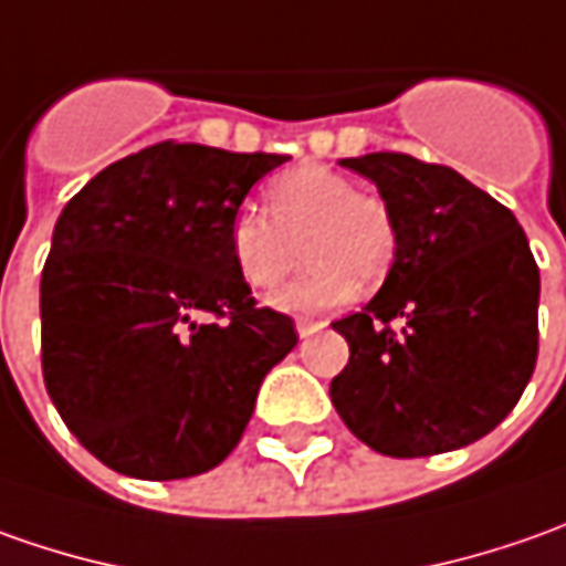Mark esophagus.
<instances>
[{
  "label": "esophagus",
  "instance_id": "obj_1",
  "mask_svg": "<svg viewBox=\"0 0 566 566\" xmlns=\"http://www.w3.org/2000/svg\"><path fill=\"white\" fill-rule=\"evenodd\" d=\"M319 328H322V322H316V319H297V335H301V338H310V335H316Z\"/></svg>",
  "mask_w": 566,
  "mask_h": 566
}]
</instances>
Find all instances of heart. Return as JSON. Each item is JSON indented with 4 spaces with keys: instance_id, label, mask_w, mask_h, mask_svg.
Instances as JSON below:
<instances>
[{
    "instance_id": "obj_1",
    "label": "heart",
    "mask_w": 566,
    "mask_h": 566,
    "mask_svg": "<svg viewBox=\"0 0 566 566\" xmlns=\"http://www.w3.org/2000/svg\"><path fill=\"white\" fill-rule=\"evenodd\" d=\"M263 212L244 209L228 231L231 260L260 294L301 263V244L313 260L279 303L291 310L335 306L357 282L379 284L398 256V224L379 193L357 190L332 168L303 163L275 175L263 190Z\"/></svg>"
}]
</instances>
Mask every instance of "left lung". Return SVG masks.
Wrapping results in <instances>:
<instances>
[{
  "label": "left lung",
  "mask_w": 566,
  "mask_h": 566,
  "mask_svg": "<svg viewBox=\"0 0 566 566\" xmlns=\"http://www.w3.org/2000/svg\"><path fill=\"white\" fill-rule=\"evenodd\" d=\"M376 181L398 224L381 291L332 322L350 360L332 379L344 426L388 458L489 436L536 369L538 265L507 206L407 153L342 159Z\"/></svg>",
  "instance_id": "1"
}]
</instances>
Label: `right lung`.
Here are the masks:
<instances>
[{
	"mask_svg": "<svg viewBox=\"0 0 566 566\" xmlns=\"http://www.w3.org/2000/svg\"><path fill=\"white\" fill-rule=\"evenodd\" d=\"M287 156L163 140L62 209L40 279L43 379L71 436L115 473L200 476L244 436L294 319L256 306L228 231Z\"/></svg>",
	"mask_w": 566,
	"mask_h": 566,
	"instance_id": "1",
	"label": "right lung"
}]
</instances>
